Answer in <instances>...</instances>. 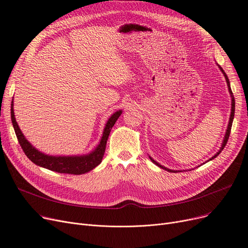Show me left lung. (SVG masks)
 Instances as JSON below:
<instances>
[{
  "label": "left lung",
  "mask_w": 248,
  "mask_h": 248,
  "mask_svg": "<svg viewBox=\"0 0 248 248\" xmlns=\"http://www.w3.org/2000/svg\"><path fill=\"white\" fill-rule=\"evenodd\" d=\"M217 65L219 66V68H220V70L222 72V74L224 75V77H225V79H226V82H227L228 91H229L230 97H231V113H230V117H229V122H228V126H227V130H226L225 136H224V139H223V142H222V144H221V147H220V149L218 150V152L216 153V155H215L214 156H212L208 161H210V160H212V159H214L216 156H218V155H220V152L224 149V147H225V145H226V143H227V141H228V138H229V135H230L231 127H232V122H233V119H234V113H235V100H234L233 93H232L231 88H230V81H229V78H228L227 75L225 74V72H224V70H223V68H222L219 64H217ZM149 158H150V160H151L153 163L156 164L157 167H159V168H160V169H162V170H168V171H170V172H178V171H182V170H170V169H168V168H166V167L161 166V164H159L157 161H155V160L153 159L152 157H150V156H149Z\"/></svg>",
  "instance_id": "left-lung-1"
}]
</instances>
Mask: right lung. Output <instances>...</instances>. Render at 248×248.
Listing matches in <instances>:
<instances>
[{"mask_svg":"<svg viewBox=\"0 0 248 248\" xmlns=\"http://www.w3.org/2000/svg\"><path fill=\"white\" fill-rule=\"evenodd\" d=\"M122 114V110L116 111L108 119L105 125L102 138L98 146L91 151L88 155H49L39 151L35 148L29 141L26 139L24 134L22 133L21 129L16 121L14 114V102L12 101L11 104V119L13 124L16 136L18 138L19 143L25 152L26 156L33 162L41 168L47 169L61 173H70V174H82L89 172L93 170L102 162L106 144L109 138L111 129L118 120V118Z\"/></svg>","mask_w":248,"mask_h":248,"instance_id":"obj_1","label":"right lung"}]
</instances>
